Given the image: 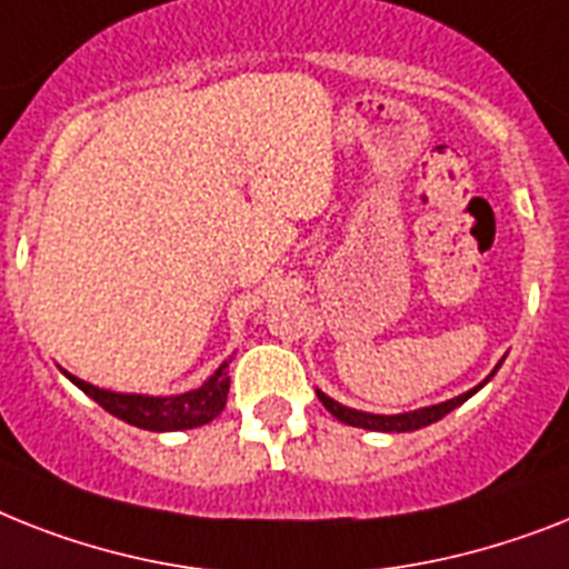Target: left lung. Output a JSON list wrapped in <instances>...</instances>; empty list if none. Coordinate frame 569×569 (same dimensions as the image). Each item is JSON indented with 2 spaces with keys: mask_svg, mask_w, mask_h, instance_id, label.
I'll return each instance as SVG.
<instances>
[{
  "mask_svg": "<svg viewBox=\"0 0 569 569\" xmlns=\"http://www.w3.org/2000/svg\"><path fill=\"white\" fill-rule=\"evenodd\" d=\"M500 368V365H497ZM497 368L491 371V377L497 373ZM488 377V380H491ZM485 380V382H488ZM485 382H479L477 389L465 391V395L452 397V400H445V403L438 406H427V409H418V412H403V415H371V412H357V409H348V406L336 403L332 397H327L325 391H318V400L325 403L327 412L332 415V418H339L341 423H348V427H362V429H373V432H412V429H420V427H429V423H436V420H441L445 415H450L456 406H461L468 397L477 395L479 389H482Z\"/></svg>",
  "mask_w": 569,
  "mask_h": 569,
  "instance_id": "obj_1",
  "label": "left lung"
}]
</instances>
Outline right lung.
Here are the masks:
<instances>
[{
	"instance_id": "1",
	"label": "right lung",
	"mask_w": 569,
	"mask_h": 569,
	"mask_svg": "<svg viewBox=\"0 0 569 569\" xmlns=\"http://www.w3.org/2000/svg\"><path fill=\"white\" fill-rule=\"evenodd\" d=\"M224 368H228V362L221 365L219 371L212 373L201 389H192L187 391V395L172 397L119 395V391L90 386V382L78 380L72 373H67V377L76 382L84 395H90L104 412L117 415L124 423H131V427L140 429H151V432H174V429L204 427V423H210V420L224 409L230 391V377Z\"/></svg>"
}]
</instances>
